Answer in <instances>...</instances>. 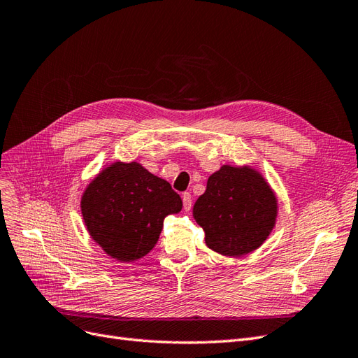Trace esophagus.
Segmentation results:
<instances>
[{
  "label": "esophagus",
  "mask_w": 358,
  "mask_h": 358,
  "mask_svg": "<svg viewBox=\"0 0 358 358\" xmlns=\"http://www.w3.org/2000/svg\"><path fill=\"white\" fill-rule=\"evenodd\" d=\"M182 201H183V209L187 212L191 210V206H192V196L189 192H183L182 194Z\"/></svg>",
  "instance_id": "1"
}]
</instances>
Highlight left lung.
I'll list each match as a JSON object with an SVG mask.
<instances>
[{"label":"left lung","instance_id":"8db88e82","mask_svg":"<svg viewBox=\"0 0 358 358\" xmlns=\"http://www.w3.org/2000/svg\"><path fill=\"white\" fill-rule=\"evenodd\" d=\"M192 213L206 245L222 255L242 257L262 246L273 230L278 203L258 171L222 166L208 179Z\"/></svg>","mask_w":358,"mask_h":358}]
</instances>
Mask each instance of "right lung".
I'll return each mask as SVG.
<instances>
[{
    "instance_id": "add662e5",
    "label": "right lung",
    "mask_w": 358,
    "mask_h": 358,
    "mask_svg": "<svg viewBox=\"0 0 358 358\" xmlns=\"http://www.w3.org/2000/svg\"><path fill=\"white\" fill-rule=\"evenodd\" d=\"M82 215L92 239L119 262L155 246L162 221L182 209L180 196L138 162H113L83 192Z\"/></svg>"
}]
</instances>
